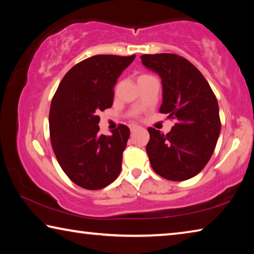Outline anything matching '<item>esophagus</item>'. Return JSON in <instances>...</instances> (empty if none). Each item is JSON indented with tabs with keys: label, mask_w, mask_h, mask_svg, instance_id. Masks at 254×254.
I'll return each mask as SVG.
<instances>
[{
	"label": "esophagus",
	"mask_w": 254,
	"mask_h": 254,
	"mask_svg": "<svg viewBox=\"0 0 254 254\" xmlns=\"http://www.w3.org/2000/svg\"><path fill=\"white\" fill-rule=\"evenodd\" d=\"M137 128H139V127H137V126H134V124H131V126H130V131L133 133V132H135L136 130H137Z\"/></svg>",
	"instance_id": "esophagus-1"
}]
</instances>
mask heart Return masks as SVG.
<instances>
[{
	"instance_id": "heart-1",
	"label": "heart",
	"mask_w": 254,
	"mask_h": 254,
	"mask_svg": "<svg viewBox=\"0 0 254 254\" xmlns=\"http://www.w3.org/2000/svg\"><path fill=\"white\" fill-rule=\"evenodd\" d=\"M143 76H148V75H141V76H139V78H140V77H143Z\"/></svg>"
}]
</instances>
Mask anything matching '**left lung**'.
Wrapping results in <instances>:
<instances>
[{"mask_svg":"<svg viewBox=\"0 0 254 254\" xmlns=\"http://www.w3.org/2000/svg\"><path fill=\"white\" fill-rule=\"evenodd\" d=\"M141 62L161 77L160 113L176 120L167 134L148 128L152 169L173 182L194 177L212 157L221 132L216 96L201 72L182 56L142 55Z\"/></svg>","mask_w":254,"mask_h":254,"instance_id":"left-lung-1","label":"left lung"}]
</instances>
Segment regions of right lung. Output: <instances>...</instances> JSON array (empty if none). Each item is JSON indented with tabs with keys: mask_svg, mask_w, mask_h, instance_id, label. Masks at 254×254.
Segmentation results:
<instances>
[{
	"mask_svg": "<svg viewBox=\"0 0 254 254\" xmlns=\"http://www.w3.org/2000/svg\"><path fill=\"white\" fill-rule=\"evenodd\" d=\"M135 55H96L67 71L53 97L49 132L53 150L68 178L97 190L121 171L130 128L119 124L112 135L100 134L98 113L113 104L114 85Z\"/></svg>",
	"mask_w": 254,
	"mask_h": 254,
	"instance_id": "add662e5",
	"label": "right lung"
}]
</instances>
